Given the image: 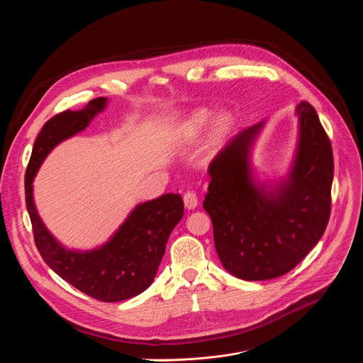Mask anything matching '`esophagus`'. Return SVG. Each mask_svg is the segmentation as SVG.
<instances>
[{"mask_svg": "<svg viewBox=\"0 0 363 363\" xmlns=\"http://www.w3.org/2000/svg\"><path fill=\"white\" fill-rule=\"evenodd\" d=\"M184 203L188 210H194L195 206L198 205V196L194 191H186L184 194Z\"/></svg>", "mask_w": 363, "mask_h": 363, "instance_id": "1", "label": "esophagus"}]
</instances>
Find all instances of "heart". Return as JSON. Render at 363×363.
Masks as SVG:
<instances>
[{
    "instance_id": "heart-1",
    "label": "heart",
    "mask_w": 363,
    "mask_h": 363,
    "mask_svg": "<svg viewBox=\"0 0 363 363\" xmlns=\"http://www.w3.org/2000/svg\"><path fill=\"white\" fill-rule=\"evenodd\" d=\"M211 113L206 109H199L189 115L184 123L181 125V133L185 136H196L203 130V128L210 123ZM230 126V119L227 116H223L216 123V136H221Z\"/></svg>"
}]
</instances>
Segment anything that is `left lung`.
I'll return each mask as SVG.
<instances>
[{"mask_svg":"<svg viewBox=\"0 0 363 363\" xmlns=\"http://www.w3.org/2000/svg\"><path fill=\"white\" fill-rule=\"evenodd\" d=\"M298 147L289 179L276 192L250 178L248 152L263 122L241 130L208 167L203 199L214 242L227 272L257 281L284 276L322 238L330 217L333 152L312 105L301 101Z\"/></svg>","mask_w":363,"mask_h":363,"instance_id":"1","label":"left lung"}]
</instances>
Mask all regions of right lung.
Wrapping results in <instances>:
<instances>
[{
  "mask_svg": "<svg viewBox=\"0 0 363 363\" xmlns=\"http://www.w3.org/2000/svg\"><path fill=\"white\" fill-rule=\"evenodd\" d=\"M106 106L97 97L79 112L65 111L48 119L38 133L26 172V203L34 242L45 264L63 280L99 301H122L146 290L161 264L171 231L184 216L179 194H165L139 203L116 234L96 250L69 251L40 220L33 201V179L57 143L79 133Z\"/></svg>",
  "mask_w": 363,
  "mask_h": 363,
  "instance_id": "add662e5",
  "label": "right lung"
}]
</instances>
